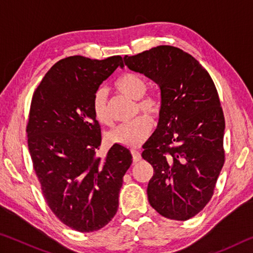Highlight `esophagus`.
<instances>
[{"label":"esophagus","mask_w":253,"mask_h":253,"mask_svg":"<svg viewBox=\"0 0 253 253\" xmlns=\"http://www.w3.org/2000/svg\"><path fill=\"white\" fill-rule=\"evenodd\" d=\"M131 156H132V161H134L135 163L140 161V158H142L140 153L138 151H136V149H131Z\"/></svg>","instance_id":"esophagus-1"}]
</instances>
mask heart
<instances>
[{
  "instance_id": "obj_1",
  "label": "heart",
  "mask_w": 253,
  "mask_h": 253,
  "mask_svg": "<svg viewBox=\"0 0 253 253\" xmlns=\"http://www.w3.org/2000/svg\"><path fill=\"white\" fill-rule=\"evenodd\" d=\"M115 89L131 99L136 100V111L139 109L154 117H157L162 111V100L155 95H145L147 90V83L139 75L126 72L115 81ZM92 110L96 121L104 126H113L108 106H107V92L99 88L93 95ZM153 128L152 118L146 114L138 115L132 121L123 124L109 134L111 143L125 147H137L143 144L149 136Z\"/></svg>"
}]
</instances>
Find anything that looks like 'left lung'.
<instances>
[{
  "label": "left lung",
  "instance_id": "obj_1",
  "mask_svg": "<svg viewBox=\"0 0 253 253\" xmlns=\"http://www.w3.org/2000/svg\"><path fill=\"white\" fill-rule=\"evenodd\" d=\"M130 70L160 85L162 111L142 157L153 166L147 196L162 216L186 221L203 210L225 161L224 115L209 72L172 45L125 55Z\"/></svg>",
  "mask_w": 253,
  "mask_h": 253
}]
</instances>
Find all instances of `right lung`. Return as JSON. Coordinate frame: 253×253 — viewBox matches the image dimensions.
<instances>
[{
	"mask_svg": "<svg viewBox=\"0 0 253 253\" xmlns=\"http://www.w3.org/2000/svg\"><path fill=\"white\" fill-rule=\"evenodd\" d=\"M121 66L74 55L59 60L34 90L27 124L28 147L42 195L51 211L78 232H95L115 216L129 149L115 144L97 156L101 129L92 110L99 85Z\"/></svg>",
	"mask_w": 253,
	"mask_h": 253,
	"instance_id": "obj_1",
	"label": "right lung"
}]
</instances>
